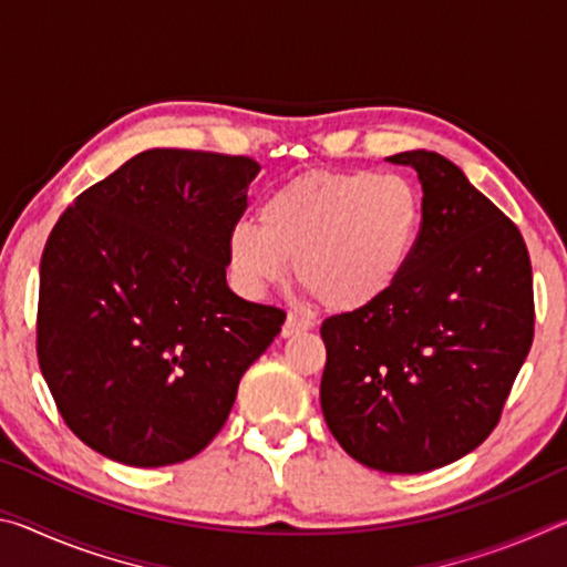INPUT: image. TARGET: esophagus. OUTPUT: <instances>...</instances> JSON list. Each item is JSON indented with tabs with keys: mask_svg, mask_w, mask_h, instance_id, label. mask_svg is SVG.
Here are the masks:
<instances>
[{
	"mask_svg": "<svg viewBox=\"0 0 567 567\" xmlns=\"http://www.w3.org/2000/svg\"><path fill=\"white\" fill-rule=\"evenodd\" d=\"M312 328H315L312 318H307V315H300V312H290L282 324V338H292V334L302 330H312Z\"/></svg>",
	"mask_w": 567,
	"mask_h": 567,
	"instance_id": "1",
	"label": "esophagus"
}]
</instances>
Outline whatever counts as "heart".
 Wrapping results in <instances>:
<instances>
[{
  "label": "heart",
  "instance_id": "1",
  "mask_svg": "<svg viewBox=\"0 0 567 567\" xmlns=\"http://www.w3.org/2000/svg\"><path fill=\"white\" fill-rule=\"evenodd\" d=\"M425 207L402 175L307 172L260 205V225L227 235L235 285L260 297L295 272L332 312L370 310L395 290L417 252Z\"/></svg>",
  "mask_w": 567,
  "mask_h": 567
}]
</instances>
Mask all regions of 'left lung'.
I'll list each match as a JSON object with an SVG mask.
<instances>
[{"label":"left lung","mask_w":567,"mask_h":567,"mask_svg":"<svg viewBox=\"0 0 567 567\" xmlns=\"http://www.w3.org/2000/svg\"><path fill=\"white\" fill-rule=\"evenodd\" d=\"M388 162L422 185L417 252L385 300L322 322L320 402L344 453L408 475L493 433L530 352L535 305L520 229L463 169L427 150Z\"/></svg>","instance_id":"1"}]
</instances>
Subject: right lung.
I'll use <instances>...</instances> for the list:
<instances>
[{
	"mask_svg": "<svg viewBox=\"0 0 567 567\" xmlns=\"http://www.w3.org/2000/svg\"><path fill=\"white\" fill-rule=\"evenodd\" d=\"M260 165L147 150L84 189L47 239L37 358L56 410L132 467L195 457L285 312L227 287V235Z\"/></svg>",
	"mask_w": 567,
	"mask_h": 567,
	"instance_id": "obj_1",
	"label": "right lung"
}]
</instances>
